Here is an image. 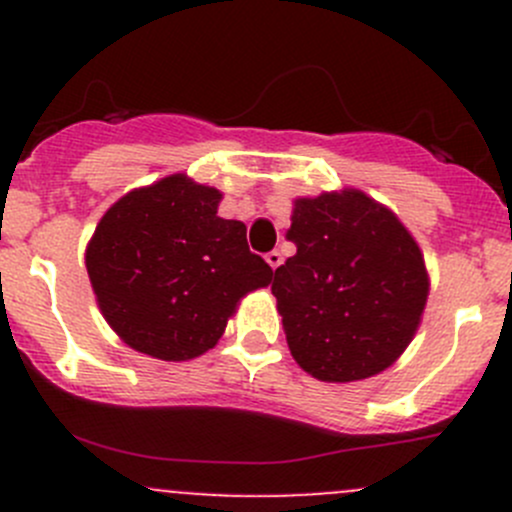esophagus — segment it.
<instances>
[{
  "label": "esophagus",
  "instance_id": "1",
  "mask_svg": "<svg viewBox=\"0 0 512 512\" xmlns=\"http://www.w3.org/2000/svg\"><path fill=\"white\" fill-rule=\"evenodd\" d=\"M265 260H267V265L272 267V270H277V267L282 265V252H280V250H272V252H267V255H265Z\"/></svg>",
  "mask_w": 512,
  "mask_h": 512
}]
</instances>
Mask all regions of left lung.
Instances as JSON below:
<instances>
[{
    "label": "left lung",
    "instance_id": "obj_1",
    "mask_svg": "<svg viewBox=\"0 0 512 512\" xmlns=\"http://www.w3.org/2000/svg\"><path fill=\"white\" fill-rule=\"evenodd\" d=\"M272 294L289 352L322 381H359L394 364L414 339L428 297L416 240L361 190L294 200Z\"/></svg>",
    "mask_w": 512,
    "mask_h": 512
}]
</instances>
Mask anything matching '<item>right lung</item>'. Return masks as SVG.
<instances>
[{
    "mask_svg": "<svg viewBox=\"0 0 512 512\" xmlns=\"http://www.w3.org/2000/svg\"><path fill=\"white\" fill-rule=\"evenodd\" d=\"M223 195L170 175L123 195L98 223L86 270L113 332L163 361L205 354L227 317L272 267L250 252L245 225L218 218Z\"/></svg>",
    "mask_w": 512,
    "mask_h": 512,
    "instance_id": "add662e5",
    "label": "right lung"
}]
</instances>
